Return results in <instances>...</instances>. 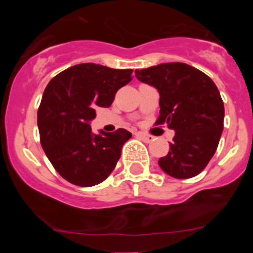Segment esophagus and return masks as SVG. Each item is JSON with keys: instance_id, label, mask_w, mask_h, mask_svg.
<instances>
[{"instance_id": "esophagus-1", "label": "esophagus", "mask_w": 253, "mask_h": 253, "mask_svg": "<svg viewBox=\"0 0 253 253\" xmlns=\"http://www.w3.org/2000/svg\"><path fill=\"white\" fill-rule=\"evenodd\" d=\"M136 134H137V137H139V138L142 139V141H144V142H147V143H150V142L154 141V138H153L152 136H149V134L143 133V132H137Z\"/></svg>"}]
</instances>
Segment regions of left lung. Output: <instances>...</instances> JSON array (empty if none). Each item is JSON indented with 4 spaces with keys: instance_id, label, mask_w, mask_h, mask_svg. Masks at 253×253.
Listing matches in <instances>:
<instances>
[{
    "instance_id": "8db88e82",
    "label": "left lung",
    "mask_w": 253,
    "mask_h": 253,
    "mask_svg": "<svg viewBox=\"0 0 253 253\" xmlns=\"http://www.w3.org/2000/svg\"><path fill=\"white\" fill-rule=\"evenodd\" d=\"M138 81L159 93L157 125L167 124L175 137L159 167L176 178H190L207 167L224 127V103L208 76L181 62L136 70Z\"/></svg>"
}]
</instances>
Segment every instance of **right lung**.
Returning a JSON list of instances; mask_svg holds the SVG:
<instances>
[{"label": "right lung", "instance_id": "right-lung-1", "mask_svg": "<svg viewBox=\"0 0 253 253\" xmlns=\"http://www.w3.org/2000/svg\"><path fill=\"white\" fill-rule=\"evenodd\" d=\"M132 70L81 63L58 73L45 88L38 127L45 154L65 180L82 187L103 182L132 134L127 129L93 133L96 106L109 108L115 94L132 81Z\"/></svg>", "mask_w": 253, "mask_h": 253}]
</instances>
